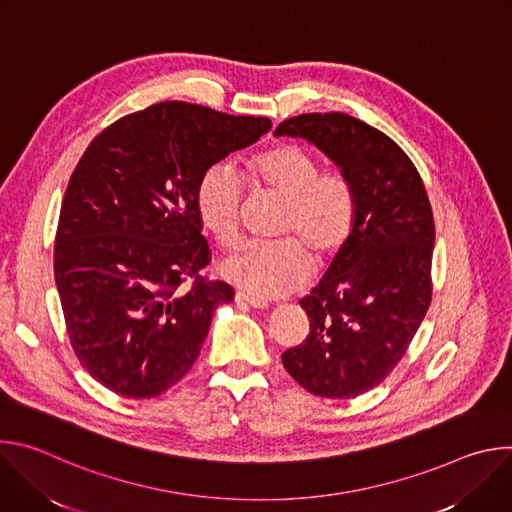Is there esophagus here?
Instances as JSON below:
<instances>
[{"instance_id": "34e87169", "label": "esophagus", "mask_w": 512, "mask_h": 512, "mask_svg": "<svg viewBox=\"0 0 512 512\" xmlns=\"http://www.w3.org/2000/svg\"><path fill=\"white\" fill-rule=\"evenodd\" d=\"M235 302H239V304H249V306L255 308V310H265V308L269 306L267 300L249 296V294H245V291H237V294H235Z\"/></svg>"}]
</instances>
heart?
I'll use <instances>...</instances> for the list:
<instances>
[{"label":"heart","mask_w":512,"mask_h":512,"mask_svg":"<svg viewBox=\"0 0 512 512\" xmlns=\"http://www.w3.org/2000/svg\"><path fill=\"white\" fill-rule=\"evenodd\" d=\"M247 176L255 194L285 200L279 241H251L231 253L223 275L243 291L275 298L300 289L318 265L334 261L350 243L356 227V190L340 170H322L320 160L298 143H279L253 156ZM243 182L231 164L206 168L196 186V214L221 247H231L241 229Z\"/></svg>","instance_id":"heart-1"}]
</instances>
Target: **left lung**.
Wrapping results in <instances>:
<instances>
[{
    "mask_svg": "<svg viewBox=\"0 0 512 512\" xmlns=\"http://www.w3.org/2000/svg\"><path fill=\"white\" fill-rule=\"evenodd\" d=\"M275 135L314 143L356 190L354 235L300 302L310 334L281 354L285 371L306 391L350 399L395 369L427 314L431 204L407 154L356 117L306 113L279 123Z\"/></svg>",
    "mask_w": 512,
    "mask_h": 512,
    "instance_id": "8db88e82",
    "label": "left lung"
}]
</instances>
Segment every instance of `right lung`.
<instances>
[{
	"label": "right lung",
	"mask_w": 512,
	"mask_h": 512,
	"mask_svg": "<svg viewBox=\"0 0 512 512\" xmlns=\"http://www.w3.org/2000/svg\"><path fill=\"white\" fill-rule=\"evenodd\" d=\"M271 129L166 101L101 131L70 176L56 231L54 279L68 338L87 373L127 399L158 397L196 362L214 310L235 291L204 281L210 261L196 214L206 168ZM195 279L188 292L177 287Z\"/></svg>",
	"instance_id": "add662e5"
}]
</instances>
